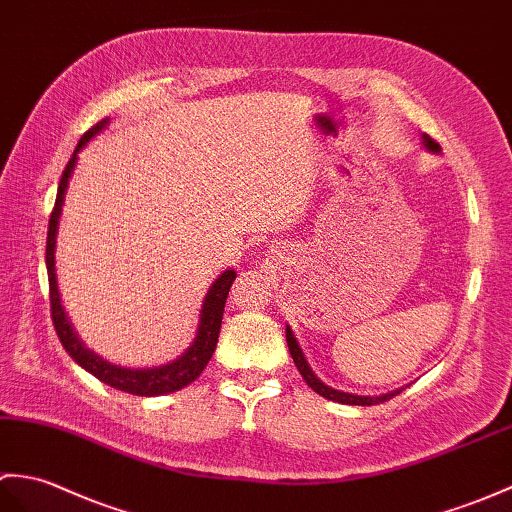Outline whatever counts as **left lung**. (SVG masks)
<instances>
[{
  "mask_svg": "<svg viewBox=\"0 0 512 512\" xmlns=\"http://www.w3.org/2000/svg\"><path fill=\"white\" fill-rule=\"evenodd\" d=\"M420 140H423V146H425V149H427L429 153H440V144L431 140L427 133L420 135ZM285 333H287V346H289V352H291V357H293L295 368L300 370V374H302V379L306 381V385H309V388H311L313 392L324 396V399L335 401V403H344V405H379V403H383V401H390L392 396L401 394L403 388H396V390H392V392H388V394H379V396H370V394L363 396V394H352V392H344V390L331 388V385H326L324 381L317 379V374L311 370L309 361H306L304 352H302V348H300V344H298V339H295V335H293L289 324H287V328H285Z\"/></svg>",
  "mask_w": 512,
  "mask_h": 512,
  "instance_id": "obj_1",
  "label": "left lung"
}]
</instances>
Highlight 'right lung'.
<instances>
[{"mask_svg":"<svg viewBox=\"0 0 512 512\" xmlns=\"http://www.w3.org/2000/svg\"><path fill=\"white\" fill-rule=\"evenodd\" d=\"M109 124V118L98 122L96 127L89 129L81 142H78L74 155L67 162L63 177L59 181V190H56V201H54V210L50 217L48 225V245H45V267H48V280H50V306H52V322L56 328V335H59L61 344L65 348L67 355H70L78 366L85 368L89 374H94L96 379L102 383L111 385L120 392H129L135 396H162L177 392L181 388H186L188 383L195 381L203 368L208 366V361L212 359V352L217 348V339L221 331V320H223V309H225V300L227 293H230L232 282L236 278L234 269H225L223 274L212 282L206 298H203L201 311H199V324H197V333L192 344L181 352V355L173 361L162 363V366H153V368H124L116 366L107 359H102L96 355L94 350H89L83 339L78 337L74 331L72 322L67 320V313L61 304V293H59V282H56V234H59V221H61V212H63V203H65V192L67 186H70V179L74 175V168L78 162V153H81L87 142L96 138L100 131H105Z\"/></svg>","mask_w":512,"mask_h":512,"instance_id":"1","label":"right lung"}]
</instances>
